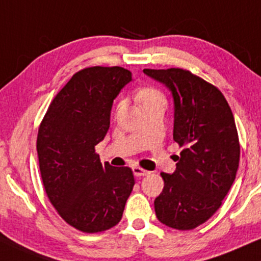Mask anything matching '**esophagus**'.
<instances>
[{"label": "esophagus", "mask_w": 261, "mask_h": 261, "mask_svg": "<svg viewBox=\"0 0 261 261\" xmlns=\"http://www.w3.org/2000/svg\"><path fill=\"white\" fill-rule=\"evenodd\" d=\"M133 171H134L135 176H146V175L149 174V171L144 170V169L140 168V166H134Z\"/></svg>", "instance_id": "obj_1"}]
</instances>
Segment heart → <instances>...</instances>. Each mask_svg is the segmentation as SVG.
I'll use <instances>...</instances> for the list:
<instances>
[{
    "label": "heart",
    "mask_w": 261,
    "mask_h": 261,
    "mask_svg": "<svg viewBox=\"0 0 261 261\" xmlns=\"http://www.w3.org/2000/svg\"><path fill=\"white\" fill-rule=\"evenodd\" d=\"M136 97L142 103L143 107L153 105V103H165V97L159 90L153 89V87H146L141 89L136 92ZM126 105V100L120 99L117 105V112H120Z\"/></svg>",
    "instance_id": "heart-1"
}]
</instances>
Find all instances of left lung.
I'll list each match as a JSON object with an SVG mask.
<instances>
[{
    "instance_id": "obj_1",
    "label": "left lung",
    "mask_w": 261,
    "mask_h": 261,
    "mask_svg": "<svg viewBox=\"0 0 261 261\" xmlns=\"http://www.w3.org/2000/svg\"><path fill=\"white\" fill-rule=\"evenodd\" d=\"M174 97V141L182 147L174 174L162 172L154 200L158 220L186 231L209 220L221 206L240 164L234 118L221 91L181 68L143 69Z\"/></svg>"
}]
</instances>
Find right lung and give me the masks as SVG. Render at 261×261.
<instances>
[{"label": "right lung", "mask_w": 261, "mask_h": 261, "mask_svg": "<svg viewBox=\"0 0 261 261\" xmlns=\"http://www.w3.org/2000/svg\"><path fill=\"white\" fill-rule=\"evenodd\" d=\"M131 79L121 67L77 71L53 98L37 133L47 197L63 220L86 233L114 227L134 188L133 170L102 165L95 149L111 125L113 100Z\"/></svg>", "instance_id": "1"}]
</instances>
